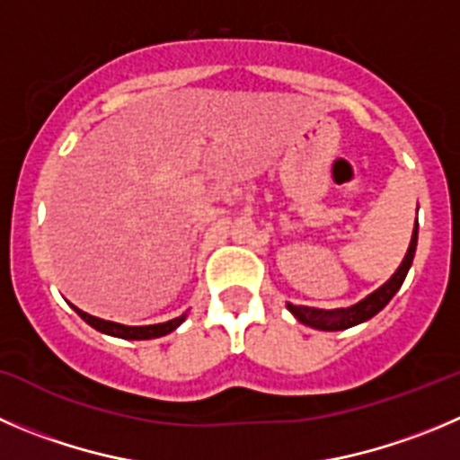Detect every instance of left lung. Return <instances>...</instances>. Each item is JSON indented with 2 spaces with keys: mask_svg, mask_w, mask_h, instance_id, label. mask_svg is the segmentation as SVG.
Returning <instances> with one entry per match:
<instances>
[{
  "mask_svg": "<svg viewBox=\"0 0 460 460\" xmlns=\"http://www.w3.org/2000/svg\"><path fill=\"white\" fill-rule=\"evenodd\" d=\"M415 247H418V220H415L413 238H411L409 252H406L404 261H402V265L397 268V272H394L379 290H375V293L367 295L366 299H360L358 304L347 308H332V311H324V308H308L288 304V311L293 313L302 324H308V327L313 329H322V332H342V329L356 327L360 322L370 320V317H375L376 313L394 297V293L402 288V283H404L406 274H409L411 263H413Z\"/></svg>",
  "mask_w": 460,
  "mask_h": 460,
  "instance_id": "left-lung-1",
  "label": "left lung"
}]
</instances>
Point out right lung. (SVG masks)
<instances>
[{
	"mask_svg": "<svg viewBox=\"0 0 460 460\" xmlns=\"http://www.w3.org/2000/svg\"><path fill=\"white\" fill-rule=\"evenodd\" d=\"M72 308H75V311L79 313L81 320L88 322L93 329H97V332H102V333H109V336L124 338V341H152V338L167 336V333L174 332V329H177L179 324L186 320V315H181V317H174V320L163 322V324H147V327H124V324H118V322H109V320H102V317L88 315V313L79 311L76 306H72Z\"/></svg>",
	"mask_w": 460,
	"mask_h": 460,
	"instance_id": "right-lung-1",
	"label": "right lung"
}]
</instances>
